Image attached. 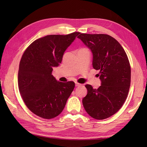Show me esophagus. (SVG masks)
<instances>
[{
	"label": "esophagus",
	"instance_id": "1",
	"mask_svg": "<svg viewBox=\"0 0 147 147\" xmlns=\"http://www.w3.org/2000/svg\"><path fill=\"white\" fill-rule=\"evenodd\" d=\"M80 85H81L80 83H79L78 82H75V86H80Z\"/></svg>",
	"mask_w": 147,
	"mask_h": 147
}]
</instances>
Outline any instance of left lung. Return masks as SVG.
Listing matches in <instances>:
<instances>
[{"mask_svg": "<svg viewBox=\"0 0 147 147\" xmlns=\"http://www.w3.org/2000/svg\"><path fill=\"white\" fill-rule=\"evenodd\" d=\"M78 38L91 50L92 67L101 85L94 89L86 84L87 95L82 100L88 114L104 119L116 113L125 102L131 84V67L126 53L119 42L107 34H81Z\"/></svg>", "mask_w": 147, "mask_h": 147, "instance_id": "8db88e82", "label": "left lung"}]
</instances>
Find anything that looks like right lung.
<instances>
[{"label": "right lung", "instance_id": "right-lung-1", "mask_svg": "<svg viewBox=\"0 0 147 147\" xmlns=\"http://www.w3.org/2000/svg\"><path fill=\"white\" fill-rule=\"evenodd\" d=\"M79 34L40 38L22 56L18 70L20 94L28 108L40 117L51 119L58 116L74 90V82H59L51 73L53 67L59 65L65 51Z\"/></svg>", "mask_w": 147, "mask_h": 147}]
</instances>
